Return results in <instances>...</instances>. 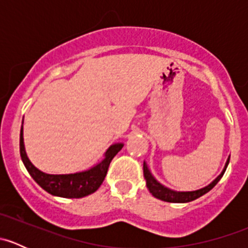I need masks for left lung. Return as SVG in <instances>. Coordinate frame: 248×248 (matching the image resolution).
I'll list each match as a JSON object with an SVG mask.
<instances>
[{"label":"left lung","mask_w":248,"mask_h":248,"mask_svg":"<svg viewBox=\"0 0 248 248\" xmlns=\"http://www.w3.org/2000/svg\"><path fill=\"white\" fill-rule=\"evenodd\" d=\"M229 158H231V156H229L228 159H227L223 170H222L221 174H219L218 176L211 182V184L202 187V188L196 189V191H174V189L168 188V187L162 185L159 181H157L156 177H155L154 175H152V172L150 171L146 162H144V168L142 169H144V177L145 180H146L147 188H149L150 193H151L155 198L161 199V201L168 202H189L192 201H196V199L199 198V197L204 196L205 193L211 191V189L216 186L217 182L221 180V177L223 176L224 171H226L227 167H228Z\"/></svg>","instance_id":"1"}]
</instances>
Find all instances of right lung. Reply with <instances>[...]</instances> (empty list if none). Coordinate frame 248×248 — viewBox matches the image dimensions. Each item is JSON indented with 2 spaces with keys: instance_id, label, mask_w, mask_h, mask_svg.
Returning a JSON list of instances; mask_svg holds the SVG:
<instances>
[{
  "instance_id": "right-lung-1",
  "label": "right lung",
  "mask_w": 248,
  "mask_h": 248,
  "mask_svg": "<svg viewBox=\"0 0 248 248\" xmlns=\"http://www.w3.org/2000/svg\"><path fill=\"white\" fill-rule=\"evenodd\" d=\"M122 147V142L110 145L108 150L104 152V158L86 170L71 174H46L36 168L29 159L25 150L22 126L20 131V156L27 171L44 191L61 198H82L96 192L104 181L110 162Z\"/></svg>"
}]
</instances>
